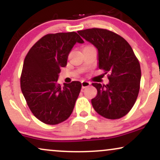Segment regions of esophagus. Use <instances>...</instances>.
I'll use <instances>...</instances> for the list:
<instances>
[{"label": "esophagus", "mask_w": 160, "mask_h": 160, "mask_svg": "<svg viewBox=\"0 0 160 160\" xmlns=\"http://www.w3.org/2000/svg\"><path fill=\"white\" fill-rule=\"evenodd\" d=\"M81 84H82V88H86V87H87V86H89V85H90L91 82H89V81H86V80H82V81L81 82Z\"/></svg>", "instance_id": "obj_1"}]
</instances>
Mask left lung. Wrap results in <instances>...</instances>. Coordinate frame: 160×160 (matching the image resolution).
<instances>
[{"label":"left lung","mask_w":160,"mask_h":160,"mask_svg":"<svg viewBox=\"0 0 160 160\" xmlns=\"http://www.w3.org/2000/svg\"><path fill=\"white\" fill-rule=\"evenodd\" d=\"M98 50V66L109 73V83H92L97 95L92 99L95 111L105 118L124 117L135 103L141 82V67L131 46L123 38L102 28L78 31Z\"/></svg>","instance_id":"obj_1"}]
</instances>
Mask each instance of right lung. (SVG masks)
<instances>
[{
	"label": "right lung",
	"mask_w": 160,
	"mask_h": 160,
	"mask_svg": "<svg viewBox=\"0 0 160 160\" xmlns=\"http://www.w3.org/2000/svg\"><path fill=\"white\" fill-rule=\"evenodd\" d=\"M76 43H84L76 32L47 34L30 49L24 60L22 92L33 114L46 124L56 125L67 120L80 94V82L64 86L58 83L60 68L67 65Z\"/></svg>",
	"instance_id": "right-lung-1"
}]
</instances>
